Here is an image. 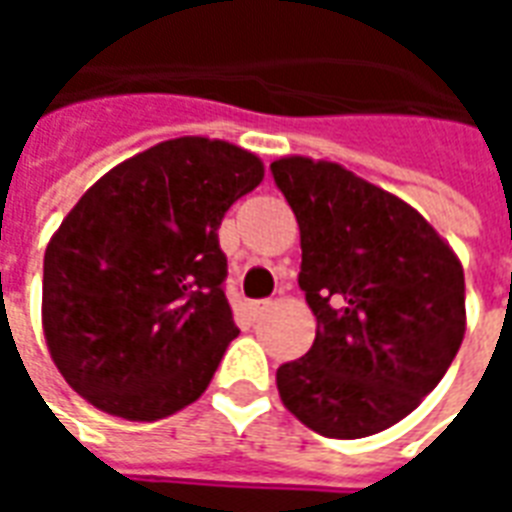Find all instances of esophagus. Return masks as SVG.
<instances>
[{"mask_svg": "<svg viewBox=\"0 0 512 512\" xmlns=\"http://www.w3.org/2000/svg\"><path fill=\"white\" fill-rule=\"evenodd\" d=\"M268 304L271 301H244V315L249 321H255V318H260L268 310Z\"/></svg>", "mask_w": 512, "mask_h": 512, "instance_id": "esophagus-1", "label": "esophagus"}]
</instances>
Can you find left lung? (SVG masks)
Returning a JSON list of instances; mask_svg holds the SVG:
<instances>
[{
    "label": "left lung",
    "instance_id": "left-lung-1",
    "mask_svg": "<svg viewBox=\"0 0 512 512\" xmlns=\"http://www.w3.org/2000/svg\"><path fill=\"white\" fill-rule=\"evenodd\" d=\"M271 175L299 222V288L318 321L310 351L279 365V397L329 439L392 428L461 348V263L411 205L340 164L290 156Z\"/></svg>",
    "mask_w": 512,
    "mask_h": 512
}]
</instances>
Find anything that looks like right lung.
Here are the masks:
<instances>
[{
  "label": "right lung",
  "instance_id": "right-lung-1",
  "mask_svg": "<svg viewBox=\"0 0 512 512\" xmlns=\"http://www.w3.org/2000/svg\"><path fill=\"white\" fill-rule=\"evenodd\" d=\"M263 180L255 153L180 136L106 172L43 257V332L95 408L153 422L208 389L238 334L219 224Z\"/></svg>",
  "mask_w": 512,
  "mask_h": 512
}]
</instances>
